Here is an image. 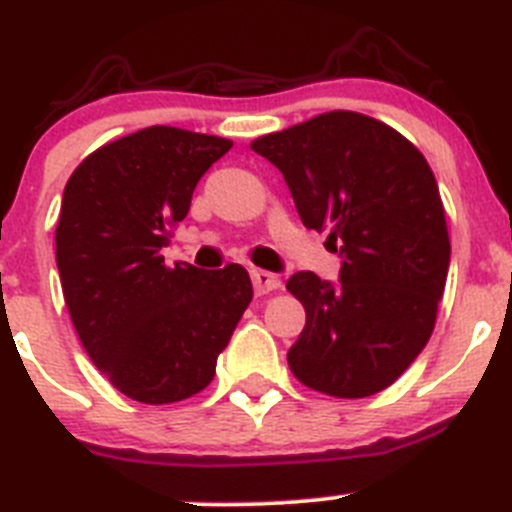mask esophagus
Returning <instances> with one entry per match:
<instances>
[{"mask_svg":"<svg viewBox=\"0 0 512 512\" xmlns=\"http://www.w3.org/2000/svg\"><path fill=\"white\" fill-rule=\"evenodd\" d=\"M251 282L253 289H256V295H269V292L282 287V279L264 269H251Z\"/></svg>","mask_w":512,"mask_h":512,"instance_id":"34e87169","label":"esophagus"}]
</instances>
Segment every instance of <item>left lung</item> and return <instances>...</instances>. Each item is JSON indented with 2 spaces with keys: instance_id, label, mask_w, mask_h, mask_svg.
<instances>
[{
  "instance_id": "left-lung-1",
  "label": "left lung",
  "mask_w": 512,
  "mask_h": 512,
  "mask_svg": "<svg viewBox=\"0 0 512 512\" xmlns=\"http://www.w3.org/2000/svg\"><path fill=\"white\" fill-rule=\"evenodd\" d=\"M284 174L305 228L341 246V279L297 271L287 289L307 323L289 369L330 397L387 390L425 348L451 243L436 176L390 125L336 110L253 140Z\"/></svg>"
}]
</instances>
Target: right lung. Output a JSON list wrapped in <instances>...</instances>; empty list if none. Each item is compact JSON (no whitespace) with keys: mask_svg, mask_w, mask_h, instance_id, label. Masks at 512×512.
<instances>
[{"mask_svg":"<svg viewBox=\"0 0 512 512\" xmlns=\"http://www.w3.org/2000/svg\"><path fill=\"white\" fill-rule=\"evenodd\" d=\"M228 138L153 125L97 148L63 189L56 264L89 359L122 395H197L253 297L241 264L166 266L161 248Z\"/></svg>","mask_w":512,"mask_h":512,"instance_id":"add662e5","label":"right lung"}]
</instances>
